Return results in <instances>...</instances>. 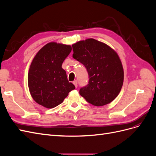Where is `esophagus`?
Returning a JSON list of instances; mask_svg holds the SVG:
<instances>
[{"mask_svg":"<svg viewBox=\"0 0 156 156\" xmlns=\"http://www.w3.org/2000/svg\"><path fill=\"white\" fill-rule=\"evenodd\" d=\"M73 84H74L75 87H76V88L77 87V81H76V80H75V81H73Z\"/></svg>","mask_w":156,"mask_h":156,"instance_id":"34e87169","label":"esophagus"}]
</instances>
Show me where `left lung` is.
<instances>
[{
	"mask_svg": "<svg viewBox=\"0 0 156 156\" xmlns=\"http://www.w3.org/2000/svg\"><path fill=\"white\" fill-rule=\"evenodd\" d=\"M73 58L87 68L89 81L80 95L90 104L103 106L119 95L124 82V69L119 55L104 43L92 38L72 45Z\"/></svg>",
	"mask_w": 156,
	"mask_h": 156,
	"instance_id": "left-lung-1",
	"label": "left lung"
}]
</instances>
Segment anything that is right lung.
I'll use <instances>...</instances> for the list:
<instances>
[{"mask_svg": "<svg viewBox=\"0 0 156 156\" xmlns=\"http://www.w3.org/2000/svg\"><path fill=\"white\" fill-rule=\"evenodd\" d=\"M71 51L70 45L51 42L34 56L28 73V84L32 98L38 104L54 108L75 88L69 83L66 72L62 68Z\"/></svg>", "mask_w": 156, "mask_h": 156, "instance_id": "1", "label": "right lung"}]
</instances>
